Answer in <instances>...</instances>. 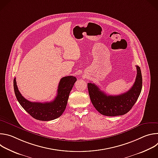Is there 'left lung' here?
I'll return each instance as SVG.
<instances>
[{
    "mask_svg": "<svg viewBox=\"0 0 158 158\" xmlns=\"http://www.w3.org/2000/svg\"><path fill=\"white\" fill-rule=\"evenodd\" d=\"M136 80L128 91L118 96L105 94L94 83H88L90 99L96 110L106 116H121L128 112L137 101L142 89L143 79L140 67L136 65Z\"/></svg>",
    "mask_w": 158,
    "mask_h": 158,
    "instance_id": "left-lung-1",
    "label": "left lung"
}]
</instances>
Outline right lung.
Returning a JSON list of instances; mask_svg holds the SVG:
<instances>
[{"instance_id": "right-lung-1", "label": "right lung", "mask_w": 158, "mask_h": 158, "mask_svg": "<svg viewBox=\"0 0 158 158\" xmlns=\"http://www.w3.org/2000/svg\"><path fill=\"white\" fill-rule=\"evenodd\" d=\"M76 81V77L72 76L62 77L59 84L56 97L52 101L49 102H31L25 99L19 91L15 78L14 79V93L20 106L32 118L44 121H51L62 114L65 109L70 92Z\"/></svg>"}]
</instances>
